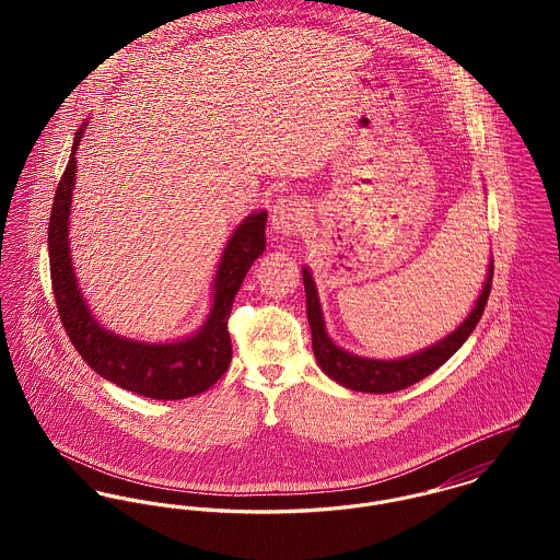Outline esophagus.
<instances>
[{
	"label": "esophagus",
	"instance_id": "34e87169",
	"mask_svg": "<svg viewBox=\"0 0 560 560\" xmlns=\"http://www.w3.org/2000/svg\"><path fill=\"white\" fill-rule=\"evenodd\" d=\"M308 224V205L293 196H282L271 209V229L282 235H295Z\"/></svg>",
	"mask_w": 560,
	"mask_h": 560
}]
</instances>
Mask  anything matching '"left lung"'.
<instances>
[{
	"label": "left lung",
	"mask_w": 560,
	"mask_h": 560,
	"mask_svg": "<svg viewBox=\"0 0 560 560\" xmlns=\"http://www.w3.org/2000/svg\"><path fill=\"white\" fill-rule=\"evenodd\" d=\"M491 278H493V260L489 262V273L482 287V293L479 295V302L475 311L468 315L453 334H448L444 340L438 345H431L429 349L402 358V360H369V358H358L353 353H347L338 349L327 331L325 323L320 315L319 298L315 289V280L311 271L304 267V289H306V311H308V323L313 329V349L315 358L319 362L320 371L338 382L345 388L358 390V393H397L407 386H413L416 382L424 380L433 371H438L475 331L477 323L482 317V311L489 300L491 291Z\"/></svg>",
	"instance_id": "obj_1"
}]
</instances>
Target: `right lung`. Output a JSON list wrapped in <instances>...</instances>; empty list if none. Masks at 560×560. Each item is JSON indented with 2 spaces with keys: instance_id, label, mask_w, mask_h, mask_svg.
I'll list each match as a JSON object with an SVG mask.
<instances>
[{
  "instance_id": "right-lung-1",
  "label": "right lung",
  "mask_w": 560,
  "mask_h": 560,
  "mask_svg": "<svg viewBox=\"0 0 560 560\" xmlns=\"http://www.w3.org/2000/svg\"><path fill=\"white\" fill-rule=\"evenodd\" d=\"M85 127L78 129L69 163L60 176L49 220V269L62 327L85 364L107 382L149 399H187L209 390L233 360L229 317L252 262L265 249L267 213H254L229 241L215 276V298L207 323L178 342L147 345L103 329L92 319L69 256V215L75 185V151Z\"/></svg>"
}]
</instances>
